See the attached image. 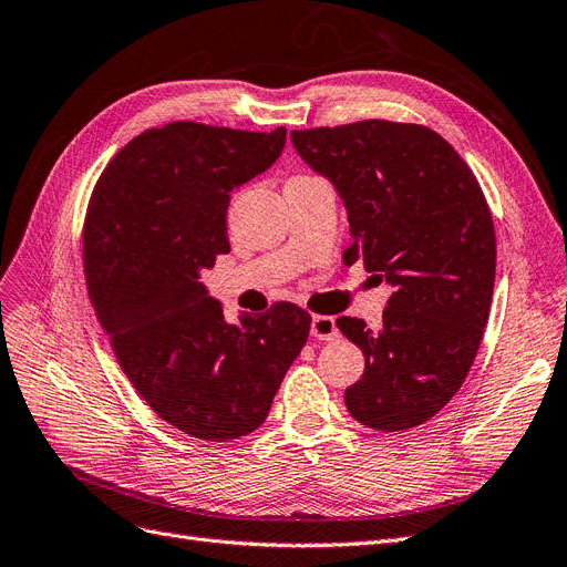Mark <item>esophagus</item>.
<instances>
[{
    "instance_id": "obj_1",
    "label": "esophagus",
    "mask_w": 567,
    "mask_h": 567,
    "mask_svg": "<svg viewBox=\"0 0 567 567\" xmlns=\"http://www.w3.org/2000/svg\"><path fill=\"white\" fill-rule=\"evenodd\" d=\"M310 333L317 340H336L338 333V326L333 317H323V315H315L312 323H310Z\"/></svg>"
}]
</instances>
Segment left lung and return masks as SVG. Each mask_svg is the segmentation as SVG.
I'll return each mask as SVG.
<instances>
[{
    "label": "left lung",
    "instance_id": "left-lung-1",
    "mask_svg": "<svg viewBox=\"0 0 567 567\" xmlns=\"http://www.w3.org/2000/svg\"><path fill=\"white\" fill-rule=\"evenodd\" d=\"M290 142L346 205L342 262L362 260L392 286L379 331L357 317L336 321L364 352L346 406L373 431L421 425L458 392L489 319L496 241L483 188L421 125L364 120L296 130Z\"/></svg>",
    "mask_w": 567,
    "mask_h": 567
}]
</instances>
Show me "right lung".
Returning <instances> with one entry per match:
<instances>
[{
	"mask_svg": "<svg viewBox=\"0 0 567 567\" xmlns=\"http://www.w3.org/2000/svg\"><path fill=\"white\" fill-rule=\"evenodd\" d=\"M284 146V127L169 123L132 140L94 186L82 248L96 319L136 392L192 437L260 427L310 333L293 302L229 323L200 281L229 252L231 192Z\"/></svg>",
	"mask_w": 567,
	"mask_h": 567,
	"instance_id": "obj_1",
	"label": "right lung"
}]
</instances>
